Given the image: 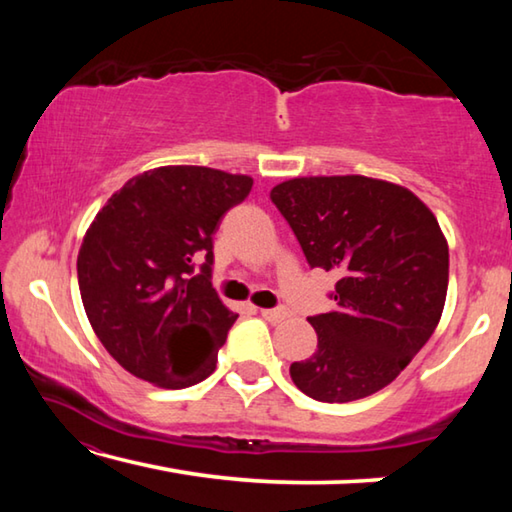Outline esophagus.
I'll return each mask as SVG.
<instances>
[{
	"mask_svg": "<svg viewBox=\"0 0 512 512\" xmlns=\"http://www.w3.org/2000/svg\"><path fill=\"white\" fill-rule=\"evenodd\" d=\"M262 311V318H266L268 323H282L284 318H289L287 309H259Z\"/></svg>",
	"mask_w": 512,
	"mask_h": 512,
	"instance_id": "1",
	"label": "esophagus"
}]
</instances>
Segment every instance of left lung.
Returning a JSON list of instances; mask_svg holds the SVG:
<instances>
[{
	"instance_id": "left-lung-1",
	"label": "left lung",
	"mask_w": 512,
	"mask_h": 512,
	"mask_svg": "<svg viewBox=\"0 0 512 512\" xmlns=\"http://www.w3.org/2000/svg\"><path fill=\"white\" fill-rule=\"evenodd\" d=\"M309 266L336 271V307L311 316L318 350L291 379L318 402L343 404L391 384L443 316L449 248L411 189L368 176H302L271 189Z\"/></svg>"
}]
</instances>
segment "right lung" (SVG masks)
I'll return each mask as SVG.
<instances>
[{
    "mask_svg": "<svg viewBox=\"0 0 512 512\" xmlns=\"http://www.w3.org/2000/svg\"><path fill=\"white\" fill-rule=\"evenodd\" d=\"M253 178L194 164L133 176L94 216L76 259L94 334L121 368L158 388L210 377L235 323L210 282L212 235ZM206 253L201 274L193 257Z\"/></svg>",
    "mask_w": 512,
    "mask_h": 512,
    "instance_id": "1",
    "label": "right lung"
}]
</instances>
